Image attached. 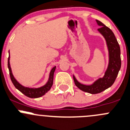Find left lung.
Segmentation results:
<instances>
[{"mask_svg":"<svg viewBox=\"0 0 130 130\" xmlns=\"http://www.w3.org/2000/svg\"><path fill=\"white\" fill-rule=\"evenodd\" d=\"M96 21L98 25L101 26L98 29V31L105 38L108 47L109 62L107 71L103 78H99L91 85H85L79 83L73 76L76 86L81 90L92 94L101 93L111 87L115 82L121 66L120 47L114 33L102 22L99 20H96Z\"/></svg>","mask_w":130,"mask_h":130,"instance_id":"1","label":"left lung"}]
</instances>
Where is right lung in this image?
Here are the masks:
<instances>
[{
	"label": "right lung",
	"instance_id": "obj_1",
	"mask_svg": "<svg viewBox=\"0 0 130 130\" xmlns=\"http://www.w3.org/2000/svg\"><path fill=\"white\" fill-rule=\"evenodd\" d=\"M7 65H8V68L9 70V74L10 77H11V81H12L13 85H14V87H16L18 90H20L21 93H23V94L25 95L27 97H29V98H38V97H42L43 95L45 94L48 91H49L50 89L51 88V87H52V84H53L54 73L55 70H56V66L54 67L52 69V70L51 71L49 79H48V81L47 82V83H46L44 86H43V87H40V88H33L23 87V85L20 84V83L17 82V80L15 79L14 76L12 75V71H11V66H10L9 56L8 58V64H7Z\"/></svg>",
	"mask_w": 130,
	"mask_h": 130
}]
</instances>
